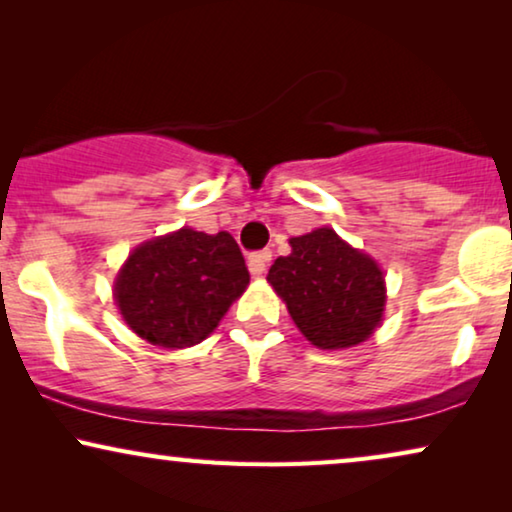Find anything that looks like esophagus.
<instances>
[{
  "mask_svg": "<svg viewBox=\"0 0 512 512\" xmlns=\"http://www.w3.org/2000/svg\"><path fill=\"white\" fill-rule=\"evenodd\" d=\"M270 258H272V251H270V249H263V251H256V254H251V256H249V261H247L251 275H254V277H261L263 272L268 270Z\"/></svg>",
  "mask_w": 512,
  "mask_h": 512,
  "instance_id": "obj_1",
  "label": "esophagus"
}]
</instances>
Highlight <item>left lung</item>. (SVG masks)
<instances>
[{
	"mask_svg": "<svg viewBox=\"0 0 512 512\" xmlns=\"http://www.w3.org/2000/svg\"><path fill=\"white\" fill-rule=\"evenodd\" d=\"M289 244L291 254L272 263L268 282L298 331L319 349L368 340L387 303L380 265L328 226L291 237Z\"/></svg>",
	"mask_w": 512,
	"mask_h": 512,
	"instance_id": "8db88e82",
	"label": "left lung"
}]
</instances>
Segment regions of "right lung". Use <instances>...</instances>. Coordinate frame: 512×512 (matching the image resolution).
<instances>
[{
  "instance_id": "right-lung-1",
  "label": "right lung",
  "mask_w": 512,
  "mask_h": 512,
  "mask_svg": "<svg viewBox=\"0 0 512 512\" xmlns=\"http://www.w3.org/2000/svg\"><path fill=\"white\" fill-rule=\"evenodd\" d=\"M249 284L233 235L181 228L132 251L114 282L125 324L158 347L198 345Z\"/></svg>"
}]
</instances>
